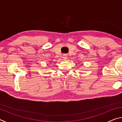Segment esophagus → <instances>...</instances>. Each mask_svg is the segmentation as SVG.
Returning a JSON list of instances; mask_svg holds the SVG:
<instances>
[{"instance_id":"obj_1","label":"esophagus","mask_w":122,"mask_h":122,"mask_svg":"<svg viewBox=\"0 0 122 122\" xmlns=\"http://www.w3.org/2000/svg\"><path fill=\"white\" fill-rule=\"evenodd\" d=\"M63 59H64V60H66L67 59V55H66V54H64V55H63Z\"/></svg>"}]
</instances>
